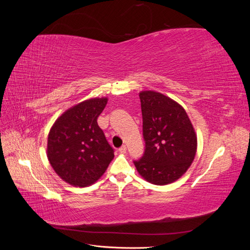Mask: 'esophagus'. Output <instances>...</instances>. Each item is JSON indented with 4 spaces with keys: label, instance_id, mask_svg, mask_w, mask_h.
<instances>
[{
    "label": "esophagus",
    "instance_id": "34e87169",
    "mask_svg": "<svg viewBox=\"0 0 250 250\" xmlns=\"http://www.w3.org/2000/svg\"><path fill=\"white\" fill-rule=\"evenodd\" d=\"M119 152H120V153H126V146L123 145L122 147H120V148H119Z\"/></svg>",
    "mask_w": 250,
    "mask_h": 250
}]
</instances>
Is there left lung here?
I'll return each mask as SVG.
<instances>
[{
	"mask_svg": "<svg viewBox=\"0 0 250 250\" xmlns=\"http://www.w3.org/2000/svg\"><path fill=\"white\" fill-rule=\"evenodd\" d=\"M145 152L134 166L140 175L157 186L180 178L197 151V135L185 108L154 90L140 93Z\"/></svg>",
	"mask_w": 250,
	"mask_h": 250,
	"instance_id": "left-lung-1",
	"label": "left lung"
}]
</instances>
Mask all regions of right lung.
Wrapping results in <instances>:
<instances>
[{"instance_id": "add662e5", "label": "right lung", "mask_w": 250, "mask_h": 250, "mask_svg": "<svg viewBox=\"0 0 250 250\" xmlns=\"http://www.w3.org/2000/svg\"><path fill=\"white\" fill-rule=\"evenodd\" d=\"M106 104L107 98L103 97L75 105L55 121L49 132L48 160L57 175L74 187L96 183L115 156L97 123Z\"/></svg>"}]
</instances>
